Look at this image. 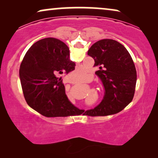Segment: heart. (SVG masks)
I'll return each mask as SVG.
<instances>
[{
    "label": "heart",
    "mask_w": 158,
    "mask_h": 158,
    "mask_svg": "<svg viewBox=\"0 0 158 158\" xmlns=\"http://www.w3.org/2000/svg\"><path fill=\"white\" fill-rule=\"evenodd\" d=\"M75 73H77V75H78V76L81 77V79H84L86 77V75H87L88 73L86 71H84L83 70H82V68H79L78 70L75 71Z\"/></svg>",
    "instance_id": "heart-1"
}]
</instances>
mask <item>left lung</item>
Wrapping results in <instances>:
<instances>
[{
	"label": "left lung",
	"mask_w": 158,
	"mask_h": 158,
	"mask_svg": "<svg viewBox=\"0 0 158 158\" xmlns=\"http://www.w3.org/2000/svg\"><path fill=\"white\" fill-rule=\"evenodd\" d=\"M94 58L96 74L103 82L105 96L100 104L85 111L90 116L117 114L132 101L135 95L137 71L130 54L124 45L109 39L94 43L88 51Z\"/></svg>",
	"instance_id": "8db88e82"
}]
</instances>
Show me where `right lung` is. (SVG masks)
<instances>
[{
	"instance_id": "1",
	"label": "right lung",
	"mask_w": 158,
	"mask_h": 158,
	"mask_svg": "<svg viewBox=\"0 0 158 158\" xmlns=\"http://www.w3.org/2000/svg\"><path fill=\"white\" fill-rule=\"evenodd\" d=\"M70 50L55 38L42 39L32 45L23 57L19 70L23 94L27 104L46 117L82 114L65 94L63 73L75 70Z\"/></svg>"
}]
</instances>
